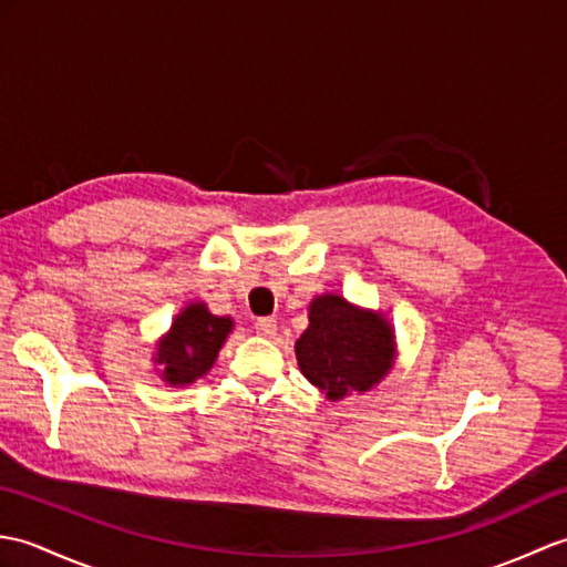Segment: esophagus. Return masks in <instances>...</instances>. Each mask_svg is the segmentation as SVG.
I'll return each mask as SVG.
<instances>
[{"mask_svg":"<svg viewBox=\"0 0 567 567\" xmlns=\"http://www.w3.org/2000/svg\"><path fill=\"white\" fill-rule=\"evenodd\" d=\"M256 331H258L260 336H275V331H277V321H275V319H270V317H260V319L256 321Z\"/></svg>","mask_w":567,"mask_h":567,"instance_id":"obj_1","label":"esophagus"}]
</instances>
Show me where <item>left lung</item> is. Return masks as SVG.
Here are the masks:
<instances>
[{
  "instance_id": "8db88e82",
  "label": "left lung",
  "mask_w": 567,
  "mask_h": 567,
  "mask_svg": "<svg viewBox=\"0 0 567 567\" xmlns=\"http://www.w3.org/2000/svg\"><path fill=\"white\" fill-rule=\"evenodd\" d=\"M295 351L305 378L329 400H341L353 390L368 392L392 368V329L380 315L323 295L311 302L309 329Z\"/></svg>"
}]
</instances>
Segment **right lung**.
<instances>
[{
	"instance_id": "add662e5",
	"label": "right lung",
	"mask_w": 567,
	"mask_h": 567,
	"mask_svg": "<svg viewBox=\"0 0 567 567\" xmlns=\"http://www.w3.org/2000/svg\"><path fill=\"white\" fill-rule=\"evenodd\" d=\"M231 331V319L214 317L204 305H192L173 323L158 348V363L167 382H195L214 363L216 353Z\"/></svg>"
}]
</instances>
